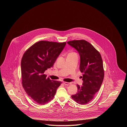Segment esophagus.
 Wrapping results in <instances>:
<instances>
[{"mask_svg": "<svg viewBox=\"0 0 127 127\" xmlns=\"http://www.w3.org/2000/svg\"><path fill=\"white\" fill-rule=\"evenodd\" d=\"M64 84L65 85H67V86H68V85H71V83H68V82H64Z\"/></svg>", "mask_w": 127, "mask_h": 127, "instance_id": "34e87169", "label": "esophagus"}]
</instances>
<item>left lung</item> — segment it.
I'll return each mask as SVG.
<instances>
[{
    "instance_id": "8db88e82",
    "label": "left lung",
    "mask_w": 127,
    "mask_h": 127,
    "mask_svg": "<svg viewBox=\"0 0 127 127\" xmlns=\"http://www.w3.org/2000/svg\"><path fill=\"white\" fill-rule=\"evenodd\" d=\"M67 43L74 48L80 57V70L83 75V86L77 85L78 92L71 97L80 105L91 101L100 89L104 77L103 64L100 53L85 40H74Z\"/></svg>"
}]
</instances>
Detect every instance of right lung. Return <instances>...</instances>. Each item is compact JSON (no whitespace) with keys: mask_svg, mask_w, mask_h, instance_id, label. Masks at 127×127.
<instances>
[{"mask_svg":"<svg viewBox=\"0 0 127 127\" xmlns=\"http://www.w3.org/2000/svg\"><path fill=\"white\" fill-rule=\"evenodd\" d=\"M66 42L41 40L24 53L21 61L22 84L26 93L39 105L52 100L62 82L51 80L44 74L54 65Z\"/></svg>","mask_w":127,"mask_h":127,"instance_id":"obj_1","label":"right lung"}]
</instances>
